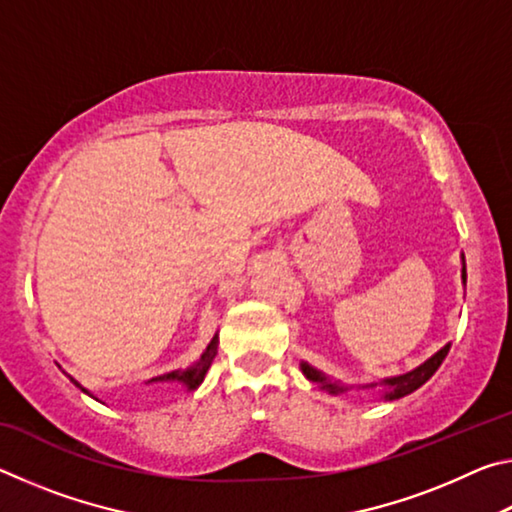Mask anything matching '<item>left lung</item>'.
<instances>
[{
  "label": "left lung",
  "instance_id": "1",
  "mask_svg": "<svg viewBox=\"0 0 512 512\" xmlns=\"http://www.w3.org/2000/svg\"><path fill=\"white\" fill-rule=\"evenodd\" d=\"M465 280H467V273H465V259H463V282ZM447 352H449V345H445L443 350H438L431 359L424 361L422 366H418L411 372H406V375L386 377L381 381H372V384H361V386H348V384H341V381H332L327 375H323V372L316 370L314 366H309V363H305V361L300 363V368H302V375H305L309 381H314V384H318L323 391H329L332 395L352 391V388H363V391H375V388H379L381 400L391 402V400H400V397L409 395L413 391H418L424 381H429L433 377V372L440 368V363L445 361Z\"/></svg>",
  "mask_w": 512,
  "mask_h": 512
}]
</instances>
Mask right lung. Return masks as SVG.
<instances>
[{"label": "right lung", "instance_id": "1", "mask_svg": "<svg viewBox=\"0 0 512 512\" xmlns=\"http://www.w3.org/2000/svg\"><path fill=\"white\" fill-rule=\"evenodd\" d=\"M216 345H219V336L214 334V339L210 341V345H207L205 352L201 354V359H198L196 363H192V366H189V368H180V370H171V372H167V375L153 377L151 381H178V384H183V386L187 388V391H196V388L201 386V381L205 379L207 370H210L212 361H214V357H216ZM67 377H69V375H67ZM69 381H72L74 386H79L83 393H88L90 397H94L90 391H85V388H83L74 377H69Z\"/></svg>", "mask_w": 512, "mask_h": 512}]
</instances>
